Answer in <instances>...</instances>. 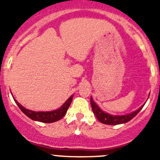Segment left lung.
Segmentation results:
<instances>
[{
	"mask_svg": "<svg viewBox=\"0 0 160 160\" xmlns=\"http://www.w3.org/2000/svg\"><path fill=\"white\" fill-rule=\"evenodd\" d=\"M145 103H144L143 105L141 106L139 108L137 109L136 111H133V112L130 113V114H123V115H114V114H109V113L105 112V111H102V109L99 108V107L94 102L92 97H90V104H91L92 111L94 114H95L96 118L102 123L107 124V125H118V124L126 123V122H129L130 120H131L134 117L136 116V114L142 110L143 106L145 105Z\"/></svg>",
	"mask_w": 160,
	"mask_h": 160,
	"instance_id": "obj_1",
	"label": "left lung"
}]
</instances>
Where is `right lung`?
<instances>
[{"label": "right lung", "instance_id": "right-lung-1", "mask_svg": "<svg viewBox=\"0 0 160 160\" xmlns=\"http://www.w3.org/2000/svg\"><path fill=\"white\" fill-rule=\"evenodd\" d=\"M73 95L70 96L66 102L62 104V106L59 107L57 110L51 111H33L26 109L20 104L15 98H13L15 102L17 103V105L18 106L22 112L31 118L32 120L34 121H38L41 122H45V123H51V122H57L61 118H62L65 116V114L67 112V110L70 107V103H71L72 99H73Z\"/></svg>", "mask_w": 160, "mask_h": 160}]
</instances>
